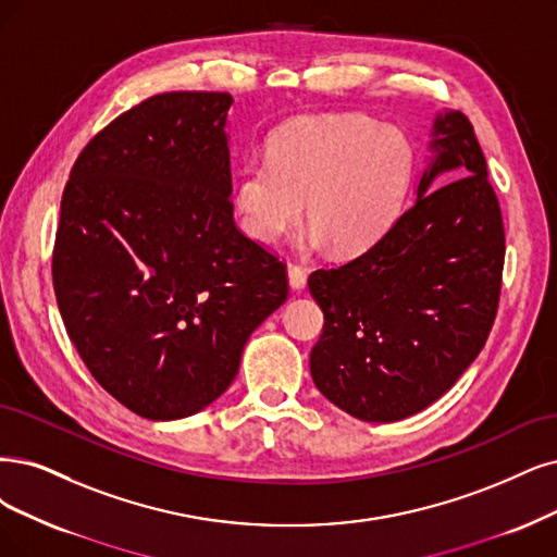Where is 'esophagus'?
Wrapping results in <instances>:
<instances>
[{
	"instance_id": "esophagus-1",
	"label": "esophagus",
	"mask_w": 557,
	"mask_h": 557,
	"mask_svg": "<svg viewBox=\"0 0 557 557\" xmlns=\"http://www.w3.org/2000/svg\"><path fill=\"white\" fill-rule=\"evenodd\" d=\"M286 271H289V284H292V289H305V284H307V273H305V268L302 265H298V263H289V268H286Z\"/></svg>"
}]
</instances>
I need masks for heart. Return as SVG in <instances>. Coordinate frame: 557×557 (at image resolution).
I'll list each match as a JSON object with an SVG mask.
<instances>
[{"mask_svg": "<svg viewBox=\"0 0 557 557\" xmlns=\"http://www.w3.org/2000/svg\"><path fill=\"white\" fill-rule=\"evenodd\" d=\"M408 137L364 114H310L282 126L268 156L240 164L234 209L247 236L275 243L305 215L339 257L364 255L393 230L413 181Z\"/></svg>", "mask_w": 557, "mask_h": 557, "instance_id": "1", "label": "heart"}]
</instances>
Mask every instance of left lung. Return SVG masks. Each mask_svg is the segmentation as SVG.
Masks as SVG:
<instances>
[{
  "instance_id": "obj_1",
  "label": "left lung",
  "mask_w": 557,
  "mask_h": 557,
  "mask_svg": "<svg viewBox=\"0 0 557 557\" xmlns=\"http://www.w3.org/2000/svg\"><path fill=\"white\" fill-rule=\"evenodd\" d=\"M431 147L436 158L418 199L393 230L307 280L325 317L312 379L323 397L367 422H395L443 397L480 356L498 314L505 226L468 116H438ZM445 171L460 178L440 186Z\"/></svg>"
}]
</instances>
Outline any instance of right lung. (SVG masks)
I'll use <instances>...</instances> for the list:
<instances>
[{
	"instance_id": "obj_1",
	"label": "right lung",
	"mask_w": 557,
	"mask_h": 557,
	"mask_svg": "<svg viewBox=\"0 0 557 557\" xmlns=\"http://www.w3.org/2000/svg\"><path fill=\"white\" fill-rule=\"evenodd\" d=\"M226 91L156 94L77 156L52 284L91 376L149 420L232 385L255 327L289 296L286 263L234 222Z\"/></svg>"
}]
</instances>
